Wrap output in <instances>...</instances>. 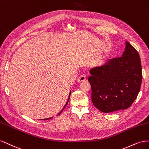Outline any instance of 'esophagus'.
I'll use <instances>...</instances> for the list:
<instances>
[{"label": "esophagus", "instance_id": "34e87169", "mask_svg": "<svg viewBox=\"0 0 149 149\" xmlns=\"http://www.w3.org/2000/svg\"><path fill=\"white\" fill-rule=\"evenodd\" d=\"M86 79H87V77H86V76L85 75H81L78 79V81L79 82H82V81L86 80Z\"/></svg>", "mask_w": 149, "mask_h": 149}]
</instances>
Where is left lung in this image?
<instances>
[{
  "mask_svg": "<svg viewBox=\"0 0 149 149\" xmlns=\"http://www.w3.org/2000/svg\"><path fill=\"white\" fill-rule=\"evenodd\" d=\"M90 73L92 101L102 112L129 108L140 91L142 79L140 56L128 41L122 56L94 67Z\"/></svg>",
  "mask_w": 149,
  "mask_h": 149,
  "instance_id": "obj_1",
  "label": "left lung"
}]
</instances>
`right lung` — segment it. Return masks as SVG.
<instances>
[{"label":"right lung","mask_w":149,"mask_h":149,"mask_svg":"<svg viewBox=\"0 0 149 149\" xmlns=\"http://www.w3.org/2000/svg\"><path fill=\"white\" fill-rule=\"evenodd\" d=\"M70 93H71V91H70V93H69V95H70ZM69 100H68V102H67V103H68L69 102ZM67 103L65 104V107H64V108H65V107H66V104H67ZM62 111H63V109H62ZM61 113H61H59L58 114V115H59V114H60ZM51 118H52V117H51V118H46V119H45V120H47V119H51Z\"/></svg>","instance_id":"obj_1"}]
</instances>
